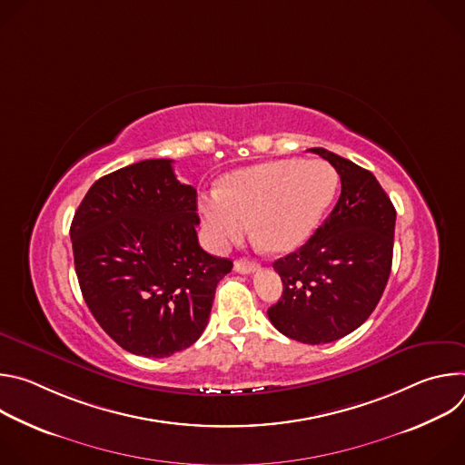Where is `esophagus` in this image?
I'll return each mask as SVG.
<instances>
[{
    "instance_id": "esophagus-1",
    "label": "esophagus",
    "mask_w": 465,
    "mask_h": 465,
    "mask_svg": "<svg viewBox=\"0 0 465 465\" xmlns=\"http://www.w3.org/2000/svg\"><path fill=\"white\" fill-rule=\"evenodd\" d=\"M233 269H235V272H239V274H252V272H255V271L259 269V262L242 257V259H237V261H235Z\"/></svg>"
}]
</instances>
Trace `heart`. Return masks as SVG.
<instances>
[{"mask_svg":"<svg viewBox=\"0 0 465 465\" xmlns=\"http://www.w3.org/2000/svg\"><path fill=\"white\" fill-rule=\"evenodd\" d=\"M337 187V171L323 160L283 158L235 171L201 198L206 235L223 250L252 224L262 250H296L322 223Z\"/></svg>","mask_w":465,"mask_h":465,"instance_id":"b5f03b06","label":"heart"}]
</instances>
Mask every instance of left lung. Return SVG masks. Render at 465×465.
Segmentation results:
<instances>
[{"label": "left lung", "mask_w": 465, "mask_h": 465, "mask_svg": "<svg viewBox=\"0 0 465 465\" xmlns=\"http://www.w3.org/2000/svg\"><path fill=\"white\" fill-rule=\"evenodd\" d=\"M341 176L339 203L296 252L274 261L283 294L267 312L285 337L303 344L339 341L377 307L391 271L395 208L377 178L322 147Z\"/></svg>", "instance_id": "8db88e82"}]
</instances>
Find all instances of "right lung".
I'll return each instance as SVG.
<instances>
[{
    "label": "right lung",
    "instance_id": "obj_1",
    "mask_svg": "<svg viewBox=\"0 0 465 465\" xmlns=\"http://www.w3.org/2000/svg\"><path fill=\"white\" fill-rule=\"evenodd\" d=\"M196 191L173 160H143L99 178L75 212V272L94 318L123 350L163 359L208 325L233 262L198 244Z\"/></svg>",
    "mask_w": 465,
    "mask_h": 465
}]
</instances>
